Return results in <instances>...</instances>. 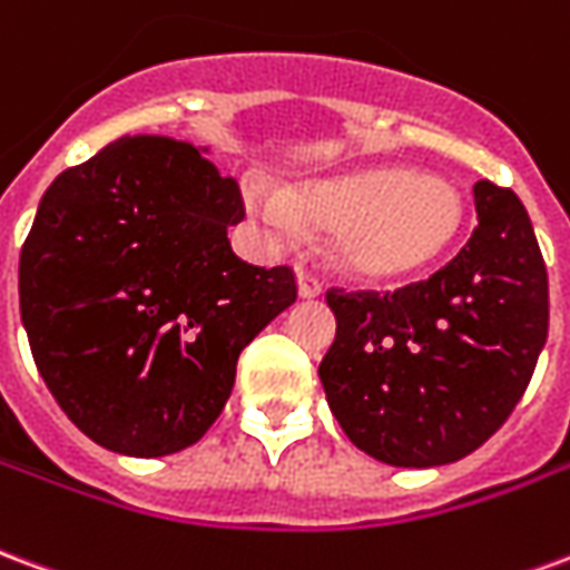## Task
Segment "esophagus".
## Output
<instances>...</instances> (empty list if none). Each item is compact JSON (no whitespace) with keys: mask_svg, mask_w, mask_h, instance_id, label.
Wrapping results in <instances>:
<instances>
[{"mask_svg":"<svg viewBox=\"0 0 570 570\" xmlns=\"http://www.w3.org/2000/svg\"><path fill=\"white\" fill-rule=\"evenodd\" d=\"M297 288H301V297H318L322 294V282H318V276H313L309 269H301L297 273Z\"/></svg>","mask_w":570,"mask_h":570,"instance_id":"1","label":"esophagus"}]
</instances>
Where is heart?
<instances>
[{
  "instance_id": "b5f03b06",
  "label": "heart",
  "mask_w": 570,
  "mask_h": 570,
  "mask_svg": "<svg viewBox=\"0 0 570 570\" xmlns=\"http://www.w3.org/2000/svg\"><path fill=\"white\" fill-rule=\"evenodd\" d=\"M252 209L276 227H327L331 257L348 276L404 279L450 255L464 227V199L446 178L401 164L322 178L285 197L252 190Z\"/></svg>"
}]
</instances>
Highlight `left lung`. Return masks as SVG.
<instances>
[{
    "mask_svg": "<svg viewBox=\"0 0 570 570\" xmlns=\"http://www.w3.org/2000/svg\"><path fill=\"white\" fill-rule=\"evenodd\" d=\"M476 227L446 267L397 291L327 288L336 336L318 364L346 438L394 468L471 455L525 394L547 343L550 288L529 212L473 185Z\"/></svg>",
    "mask_w": 570,
    "mask_h": 570,
    "instance_id": "obj_1",
    "label": "left lung"
}]
</instances>
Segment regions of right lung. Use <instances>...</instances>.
<instances>
[{"label": "right lung", "instance_id": "1", "mask_svg": "<svg viewBox=\"0 0 570 570\" xmlns=\"http://www.w3.org/2000/svg\"><path fill=\"white\" fill-rule=\"evenodd\" d=\"M243 215L236 178L169 136H124L45 190L20 248V318L94 443L136 459L194 446L239 352L297 301L294 269L234 255Z\"/></svg>", "mask_w": 570, "mask_h": 570}]
</instances>
